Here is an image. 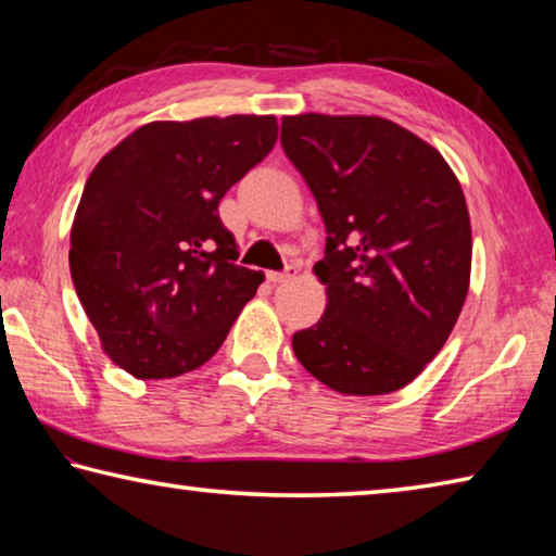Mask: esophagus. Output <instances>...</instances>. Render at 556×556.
Wrapping results in <instances>:
<instances>
[{"instance_id": "obj_1", "label": "esophagus", "mask_w": 556, "mask_h": 556, "mask_svg": "<svg viewBox=\"0 0 556 556\" xmlns=\"http://www.w3.org/2000/svg\"><path fill=\"white\" fill-rule=\"evenodd\" d=\"M296 277V267H287L285 271H267V279L271 285H285V281Z\"/></svg>"}]
</instances>
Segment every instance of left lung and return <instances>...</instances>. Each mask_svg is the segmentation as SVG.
<instances>
[{
  "label": "left lung",
  "mask_w": 556,
  "mask_h": 556,
  "mask_svg": "<svg viewBox=\"0 0 556 556\" xmlns=\"http://www.w3.org/2000/svg\"><path fill=\"white\" fill-rule=\"evenodd\" d=\"M281 147L314 193L326 312L291 338L299 363L341 394H390L434 361L470 281V218L446 159L375 115H289Z\"/></svg>",
  "instance_id": "1"
}]
</instances>
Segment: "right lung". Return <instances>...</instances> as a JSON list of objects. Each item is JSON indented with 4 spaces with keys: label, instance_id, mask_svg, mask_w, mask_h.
<instances>
[{
    "label": "right lung",
    "instance_id": "add662e5",
    "mask_svg": "<svg viewBox=\"0 0 556 556\" xmlns=\"http://www.w3.org/2000/svg\"><path fill=\"white\" fill-rule=\"evenodd\" d=\"M275 115L149 122L83 188L71 277L100 345L139 380L191 372L265 281L235 265L218 203L277 142Z\"/></svg>",
    "mask_w": 556,
    "mask_h": 556
}]
</instances>
